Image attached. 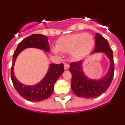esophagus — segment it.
Masks as SVG:
<instances>
[{
    "instance_id": "1",
    "label": "esophagus",
    "mask_w": 125,
    "mask_h": 125,
    "mask_svg": "<svg viewBox=\"0 0 125 125\" xmlns=\"http://www.w3.org/2000/svg\"><path fill=\"white\" fill-rule=\"evenodd\" d=\"M64 69H68L69 68V64L68 63H64Z\"/></svg>"
}]
</instances>
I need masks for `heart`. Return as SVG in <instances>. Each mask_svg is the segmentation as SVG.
Wrapping results in <instances>:
<instances>
[{"label": "heart", "mask_w": 125, "mask_h": 125, "mask_svg": "<svg viewBox=\"0 0 125 125\" xmlns=\"http://www.w3.org/2000/svg\"><path fill=\"white\" fill-rule=\"evenodd\" d=\"M94 38L89 33H75L62 36L56 43L57 49L61 52H71L76 59L86 56L93 47ZM57 52V49H54Z\"/></svg>", "instance_id": "b5f03b06"}]
</instances>
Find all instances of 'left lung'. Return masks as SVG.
<instances>
[{
	"label": "left lung",
	"mask_w": 125,
	"mask_h": 125,
	"mask_svg": "<svg viewBox=\"0 0 125 125\" xmlns=\"http://www.w3.org/2000/svg\"><path fill=\"white\" fill-rule=\"evenodd\" d=\"M99 52L104 53L110 61L109 71L106 76L100 79L93 80L87 78L81 68V61L70 63L69 71L72 74L71 86L73 93L78 96L84 98H92L98 96L106 91L112 82L115 69L113 52L108 41L101 34L96 33L95 36V47L93 53Z\"/></svg>",
	"instance_id": "left-lung-1"
}]
</instances>
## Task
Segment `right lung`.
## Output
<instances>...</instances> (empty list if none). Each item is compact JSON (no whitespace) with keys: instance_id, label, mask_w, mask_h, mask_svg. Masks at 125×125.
I'll return each instance as SVG.
<instances>
[{"instance_id":"add662e5","label":"right lung","mask_w":125,"mask_h":125,"mask_svg":"<svg viewBox=\"0 0 125 125\" xmlns=\"http://www.w3.org/2000/svg\"><path fill=\"white\" fill-rule=\"evenodd\" d=\"M48 38L42 34H32L23 39L18 44L13 54L12 65L11 68V79L16 91L20 95L28 101H43L51 96L54 91V85L57 79L63 73V64H51L48 72L44 79L38 84L33 86H25L17 80L14 74V66L15 59L20 52L25 48L35 47L42 49L44 51H50V47L47 41Z\"/></svg>"}]
</instances>
